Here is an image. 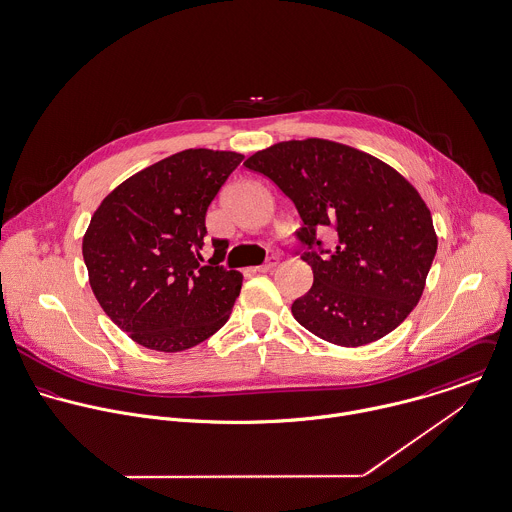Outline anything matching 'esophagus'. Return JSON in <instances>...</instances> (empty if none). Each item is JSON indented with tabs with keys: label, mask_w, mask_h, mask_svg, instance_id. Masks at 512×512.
Returning a JSON list of instances; mask_svg holds the SVG:
<instances>
[{
	"label": "esophagus",
	"mask_w": 512,
	"mask_h": 512,
	"mask_svg": "<svg viewBox=\"0 0 512 512\" xmlns=\"http://www.w3.org/2000/svg\"><path fill=\"white\" fill-rule=\"evenodd\" d=\"M277 263H279L277 257H269L265 265H259V267H255L253 271H257V273H269V271H273V269L277 267Z\"/></svg>",
	"instance_id": "1"
}]
</instances>
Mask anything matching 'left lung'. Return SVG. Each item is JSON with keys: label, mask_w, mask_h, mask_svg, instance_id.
<instances>
[{"label": "left lung", "mask_w": 512, "mask_h": 512, "mask_svg": "<svg viewBox=\"0 0 512 512\" xmlns=\"http://www.w3.org/2000/svg\"><path fill=\"white\" fill-rule=\"evenodd\" d=\"M245 166L293 200L305 245H320L322 227L338 235L328 255H303L314 281L291 307L299 324L326 342L354 348L380 340L408 318L423 295L437 235L429 207L400 172L324 138L277 142Z\"/></svg>", "instance_id": "left-lung-1"}]
</instances>
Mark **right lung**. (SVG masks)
<instances>
[{"label":"right lung","mask_w":512,"mask_h":512,"mask_svg":"<svg viewBox=\"0 0 512 512\" xmlns=\"http://www.w3.org/2000/svg\"><path fill=\"white\" fill-rule=\"evenodd\" d=\"M243 154L190 148L116 186L91 217L83 259L106 316L150 350L182 352L229 318L243 275L219 267L213 239L202 265L205 213Z\"/></svg>","instance_id":"1"}]
</instances>
